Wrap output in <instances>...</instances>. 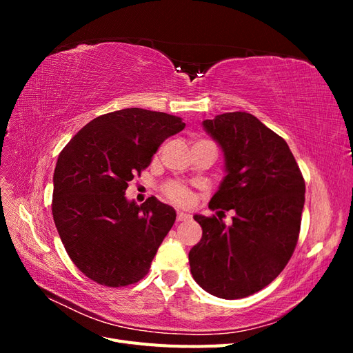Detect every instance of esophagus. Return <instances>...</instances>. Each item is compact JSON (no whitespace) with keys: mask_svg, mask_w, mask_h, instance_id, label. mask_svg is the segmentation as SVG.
Returning a JSON list of instances; mask_svg holds the SVG:
<instances>
[{"mask_svg":"<svg viewBox=\"0 0 353 353\" xmlns=\"http://www.w3.org/2000/svg\"><path fill=\"white\" fill-rule=\"evenodd\" d=\"M187 219H190V215H188V213H185V212H181V210H178V212H176V221H187Z\"/></svg>","mask_w":353,"mask_h":353,"instance_id":"obj_1","label":"esophagus"}]
</instances>
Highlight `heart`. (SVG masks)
Instances as JSON below:
<instances>
[{
  "instance_id": "heart-1",
  "label": "heart",
  "mask_w": 353,
  "mask_h": 353,
  "mask_svg": "<svg viewBox=\"0 0 353 353\" xmlns=\"http://www.w3.org/2000/svg\"><path fill=\"white\" fill-rule=\"evenodd\" d=\"M165 194L168 199H170L175 203H187L188 199H190V194H188V190L183 185L179 184H168L165 187Z\"/></svg>"
}]
</instances>
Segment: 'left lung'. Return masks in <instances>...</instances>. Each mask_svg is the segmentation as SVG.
I'll return each mask as SVG.
<instances>
[{
  "label": "left lung",
  "instance_id": "1",
  "mask_svg": "<svg viewBox=\"0 0 353 353\" xmlns=\"http://www.w3.org/2000/svg\"><path fill=\"white\" fill-rule=\"evenodd\" d=\"M201 125L219 144L225 163L209 209L236 215L231 225L194 215L203 234L188 253L191 274L213 296L248 297L272 283L292 258L305 181L287 143L253 114L223 113Z\"/></svg>",
  "mask_w": 353,
  "mask_h": 353
}]
</instances>
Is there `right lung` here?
Instances as JSON below:
<instances>
[{
    "mask_svg": "<svg viewBox=\"0 0 353 353\" xmlns=\"http://www.w3.org/2000/svg\"><path fill=\"white\" fill-rule=\"evenodd\" d=\"M184 128L174 114L123 109L95 117L59 154L52 218L69 258L92 281L122 287L150 270L176 213L156 197L138 206L125 191Z\"/></svg>",
    "mask_w": 353,
    "mask_h": 353,
    "instance_id": "add662e5",
    "label": "right lung"
}]
</instances>
